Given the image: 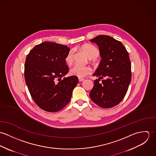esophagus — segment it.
I'll use <instances>...</instances> for the list:
<instances>
[{
	"instance_id": "34e87169",
	"label": "esophagus",
	"mask_w": 156,
	"mask_h": 156,
	"mask_svg": "<svg viewBox=\"0 0 156 156\" xmlns=\"http://www.w3.org/2000/svg\"><path fill=\"white\" fill-rule=\"evenodd\" d=\"M85 80V79L82 78V77H79V82H82V81H83Z\"/></svg>"
}]
</instances>
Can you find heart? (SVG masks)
Listing matches in <instances>:
<instances>
[{
    "instance_id": "heart-1",
    "label": "heart",
    "mask_w": 156,
    "mask_h": 156,
    "mask_svg": "<svg viewBox=\"0 0 156 156\" xmlns=\"http://www.w3.org/2000/svg\"><path fill=\"white\" fill-rule=\"evenodd\" d=\"M82 50L85 51L90 59H95L99 55L98 49L94 45H83L81 47ZM65 61L68 65H71L73 61V51L69 50L67 53ZM91 71V68L89 66H81L79 65H75L71 67L69 69V73L71 75L76 76L79 77H83L89 74Z\"/></svg>"
}]
</instances>
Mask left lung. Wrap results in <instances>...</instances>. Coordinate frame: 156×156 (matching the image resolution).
<instances>
[{"mask_svg": "<svg viewBox=\"0 0 156 156\" xmlns=\"http://www.w3.org/2000/svg\"><path fill=\"white\" fill-rule=\"evenodd\" d=\"M90 41L98 45L102 59L93 75L99 78L94 80L89 96L98 106L111 108L122 100L131 82L129 55L124 45L111 37L101 35Z\"/></svg>", "mask_w": 156, "mask_h": 156, "instance_id": "8db88e82", "label": "left lung"}]
</instances>
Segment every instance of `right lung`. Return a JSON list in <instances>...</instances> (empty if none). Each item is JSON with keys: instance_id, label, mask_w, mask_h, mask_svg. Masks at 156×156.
I'll list each match as a JSON object with an SVG mask.
<instances>
[{"instance_id": "obj_1", "label": "right lung", "mask_w": 156, "mask_h": 156, "mask_svg": "<svg viewBox=\"0 0 156 156\" xmlns=\"http://www.w3.org/2000/svg\"><path fill=\"white\" fill-rule=\"evenodd\" d=\"M69 51L67 45L45 41L35 45L26 56V83L35 103L45 111L62 109L78 83L76 76L62 78L69 71L65 61Z\"/></svg>"}]
</instances>
